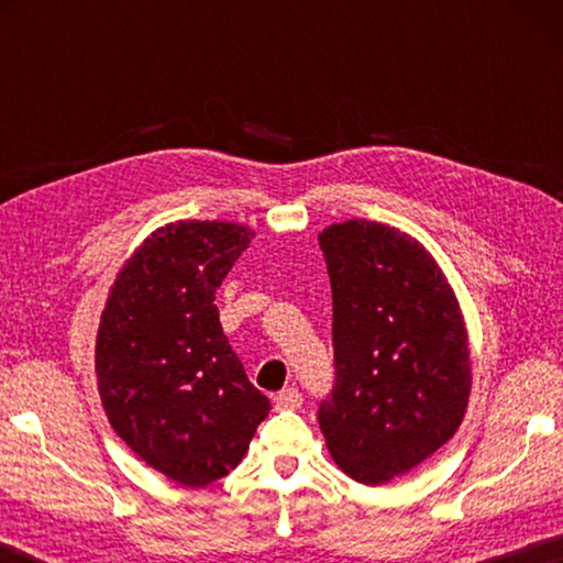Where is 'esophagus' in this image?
Returning <instances> with one entry per match:
<instances>
[{"instance_id":"34e87169","label":"esophagus","mask_w":563,"mask_h":563,"mask_svg":"<svg viewBox=\"0 0 563 563\" xmlns=\"http://www.w3.org/2000/svg\"><path fill=\"white\" fill-rule=\"evenodd\" d=\"M302 405V395L295 387L283 389L280 395H275V407L278 409H298Z\"/></svg>"}]
</instances>
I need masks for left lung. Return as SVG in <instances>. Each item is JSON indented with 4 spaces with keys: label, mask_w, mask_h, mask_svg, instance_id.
<instances>
[{
    "label": "left lung",
    "mask_w": 563,
    "mask_h": 563,
    "mask_svg": "<svg viewBox=\"0 0 563 563\" xmlns=\"http://www.w3.org/2000/svg\"><path fill=\"white\" fill-rule=\"evenodd\" d=\"M332 288L335 383L318 409L332 460L385 484L452 440L472 389L466 328L422 243L375 221L318 235Z\"/></svg>",
    "instance_id": "8db88e82"
}]
</instances>
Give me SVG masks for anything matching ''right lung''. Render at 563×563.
Masks as SVG:
<instances>
[{
    "label": "right lung",
    "mask_w": 563,
    "mask_h": 563,
    "mask_svg": "<svg viewBox=\"0 0 563 563\" xmlns=\"http://www.w3.org/2000/svg\"><path fill=\"white\" fill-rule=\"evenodd\" d=\"M253 235L225 221L158 228L123 265L101 312L97 379L109 422L184 487L235 470L271 412L216 308V290Z\"/></svg>",
    "instance_id": "add662e5"
}]
</instances>
